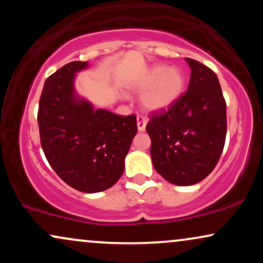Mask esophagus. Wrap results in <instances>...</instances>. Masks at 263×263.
Returning <instances> with one entry per match:
<instances>
[{
    "label": "esophagus",
    "mask_w": 263,
    "mask_h": 263,
    "mask_svg": "<svg viewBox=\"0 0 263 263\" xmlns=\"http://www.w3.org/2000/svg\"><path fill=\"white\" fill-rule=\"evenodd\" d=\"M147 125V119L144 116H137V128L138 131H144Z\"/></svg>",
    "instance_id": "34e87169"
}]
</instances>
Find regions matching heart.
Listing matches in <instances>:
<instances>
[{
  "instance_id": "1",
  "label": "heart",
  "mask_w": 263,
  "mask_h": 263,
  "mask_svg": "<svg viewBox=\"0 0 263 263\" xmlns=\"http://www.w3.org/2000/svg\"><path fill=\"white\" fill-rule=\"evenodd\" d=\"M142 95L143 106L148 110H163L174 104L185 87V77L178 68L157 65L146 71L136 83Z\"/></svg>"
}]
</instances>
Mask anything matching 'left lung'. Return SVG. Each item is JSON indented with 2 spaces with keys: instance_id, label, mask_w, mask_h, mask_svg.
I'll use <instances>...</instances> for the list:
<instances>
[{
  "instance_id": "8db88e82",
  "label": "left lung",
  "mask_w": 263,
  "mask_h": 263,
  "mask_svg": "<svg viewBox=\"0 0 263 263\" xmlns=\"http://www.w3.org/2000/svg\"><path fill=\"white\" fill-rule=\"evenodd\" d=\"M188 90L168 108L151 112L146 129L155 170L177 185L206 178L219 162L226 138V101L216 74L194 59Z\"/></svg>"
}]
</instances>
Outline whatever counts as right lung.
Segmentation results:
<instances>
[{"label":"right lung","instance_id":"1","mask_svg":"<svg viewBox=\"0 0 263 263\" xmlns=\"http://www.w3.org/2000/svg\"><path fill=\"white\" fill-rule=\"evenodd\" d=\"M86 66L87 62L68 63L45 80L37 120L42 148L54 172L71 188L98 193L122 176L137 119L93 110L75 99L74 75Z\"/></svg>","mask_w":263,"mask_h":263}]
</instances>
